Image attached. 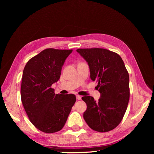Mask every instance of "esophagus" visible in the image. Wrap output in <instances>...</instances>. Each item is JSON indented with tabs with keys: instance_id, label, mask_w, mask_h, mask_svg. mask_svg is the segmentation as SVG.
<instances>
[{
	"instance_id": "1",
	"label": "esophagus",
	"mask_w": 154,
	"mask_h": 154,
	"mask_svg": "<svg viewBox=\"0 0 154 154\" xmlns=\"http://www.w3.org/2000/svg\"><path fill=\"white\" fill-rule=\"evenodd\" d=\"M76 99L78 100H80L82 99V97L80 96H79V95H76Z\"/></svg>"
}]
</instances>
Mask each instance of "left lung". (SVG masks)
Returning <instances> with one entry per match:
<instances>
[{
    "instance_id": "obj_1",
    "label": "left lung",
    "mask_w": 154,
    "mask_h": 154,
    "mask_svg": "<svg viewBox=\"0 0 154 154\" xmlns=\"http://www.w3.org/2000/svg\"><path fill=\"white\" fill-rule=\"evenodd\" d=\"M85 60L90 77L97 83L98 101L83 96L87 104L83 118L91 129L100 132L113 130L122 122L130 97L129 75L122 58L117 53L101 48L78 49Z\"/></svg>"
}]
</instances>
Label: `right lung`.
I'll return each instance as SVG.
<instances>
[{
    "label": "right lung",
    "mask_w": 154,
    "mask_h": 154,
    "mask_svg": "<svg viewBox=\"0 0 154 154\" xmlns=\"http://www.w3.org/2000/svg\"><path fill=\"white\" fill-rule=\"evenodd\" d=\"M72 50L47 49L30 59L24 69L21 100L30 122L45 133L64 127L76 98L74 94H55L51 88Z\"/></svg>",
    "instance_id": "1"
}]
</instances>
